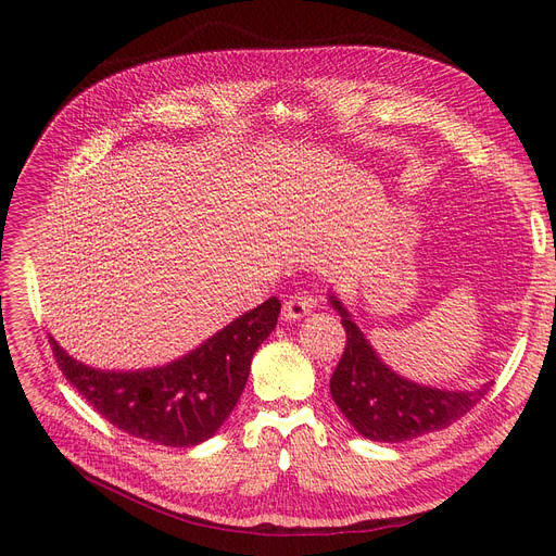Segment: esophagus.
Returning a JSON list of instances; mask_svg holds the SVG:
<instances>
[{"label":"esophagus","instance_id":"esophagus-1","mask_svg":"<svg viewBox=\"0 0 556 556\" xmlns=\"http://www.w3.org/2000/svg\"><path fill=\"white\" fill-rule=\"evenodd\" d=\"M315 308V298L311 295V293H295V295H290L286 302H283V317L286 319H300V317H304V315H308L311 311Z\"/></svg>","mask_w":556,"mask_h":556}]
</instances>
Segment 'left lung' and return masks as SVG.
Returning a JSON list of instances; mask_svg holds the SVG:
<instances>
[{"mask_svg":"<svg viewBox=\"0 0 556 556\" xmlns=\"http://www.w3.org/2000/svg\"><path fill=\"white\" fill-rule=\"evenodd\" d=\"M329 300L346 331L342 358L331 376V396L367 440L394 444L444 430L486 394L491 383L473 392H444L405 381L378 361L342 304L336 298Z\"/></svg>","mask_w":556,"mask_h":556,"instance_id":"obj_1","label":"left lung"}]
</instances>
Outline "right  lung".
<instances>
[{"label":"right lung","instance_id":"1","mask_svg":"<svg viewBox=\"0 0 556 556\" xmlns=\"http://www.w3.org/2000/svg\"><path fill=\"white\" fill-rule=\"evenodd\" d=\"M281 311L270 298L233 319L189 356L146 371H99L49 338L67 381L119 430L164 446H195L223 426L248 383L250 363Z\"/></svg>","mask_w":556,"mask_h":556}]
</instances>
